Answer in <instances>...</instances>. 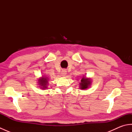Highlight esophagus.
<instances>
[{
    "instance_id": "1",
    "label": "esophagus",
    "mask_w": 132,
    "mask_h": 132,
    "mask_svg": "<svg viewBox=\"0 0 132 132\" xmlns=\"http://www.w3.org/2000/svg\"><path fill=\"white\" fill-rule=\"evenodd\" d=\"M67 74V71L66 70H62V71H61V74L62 77H65Z\"/></svg>"
}]
</instances>
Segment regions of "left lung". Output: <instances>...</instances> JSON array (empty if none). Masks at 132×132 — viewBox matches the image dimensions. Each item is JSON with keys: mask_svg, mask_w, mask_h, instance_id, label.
<instances>
[{"mask_svg": "<svg viewBox=\"0 0 132 132\" xmlns=\"http://www.w3.org/2000/svg\"><path fill=\"white\" fill-rule=\"evenodd\" d=\"M91 79L89 78H86L83 77V78L81 79V82L80 84V88L82 89H85L89 87L91 85Z\"/></svg>", "mask_w": 132, "mask_h": 132, "instance_id": "left-lung-1", "label": "left lung"}]
</instances>
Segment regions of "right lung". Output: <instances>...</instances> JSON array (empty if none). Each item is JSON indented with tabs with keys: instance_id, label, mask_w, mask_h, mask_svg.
Instances as JSON below:
<instances>
[{
	"instance_id": "right-lung-1",
	"label": "right lung",
	"mask_w": 132,
	"mask_h": 132,
	"mask_svg": "<svg viewBox=\"0 0 132 132\" xmlns=\"http://www.w3.org/2000/svg\"><path fill=\"white\" fill-rule=\"evenodd\" d=\"M47 80H47V78L45 77H43L38 79L39 85L41 86V87L43 89H45L47 88V83H48Z\"/></svg>"
}]
</instances>
